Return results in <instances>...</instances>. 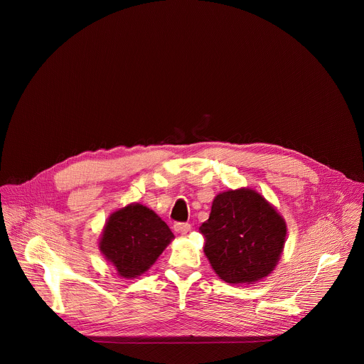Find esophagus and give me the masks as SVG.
I'll list each match as a JSON object with an SVG mask.
<instances>
[{"mask_svg": "<svg viewBox=\"0 0 364 364\" xmlns=\"http://www.w3.org/2000/svg\"><path fill=\"white\" fill-rule=\"evenodd\" d=\"M191 226L188 223H176L174 225V230L178 233V235H187L190 232Z\"/></svg>", "mask_w": 364, "mask_h": 364, "instance_id": "34e87169", "label": "esophagus"}]
</instances>
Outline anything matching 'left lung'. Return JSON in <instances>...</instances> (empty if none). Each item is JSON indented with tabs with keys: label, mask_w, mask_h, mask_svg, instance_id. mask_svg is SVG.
<instances>
[{
	"label": "left lung",
	"mask_w": 364,
	"mask_h": 364,
	"mask_svg": "<svg viewBox=\"0 0 364 364\" xmlns=\"http://www.w3.org/2000/svg\"><path fill=\"white\" fill-rule=\"evenodd\" d=\"M204 255L228 284H253L277 267L287 225L275 207L252 188L218 194L212 212L200 226Z\"/></svg>",
	"instance_id": "left-lung-1"
}]
</instances>
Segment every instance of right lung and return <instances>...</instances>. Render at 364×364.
I'll list each match as a JSON object with an SVG mask.
<instances>
[{
	"instance_id": "add662e5",
	"label": "right lung",
	"mask_w": 364,
	"mask_h": 364,
	"mask_svg": "<svg viewBox=\"0 0 364 364\" xmlns=\"http://www.w3.org/2000/svg\"><path fill=\"white\" fill-rule=\"evenodd\" d=\"M173 239V232L157 213L132 203L109 216L99 249L119 277L136 278L154 265Z\"/></svg>"
}]
</instances>
